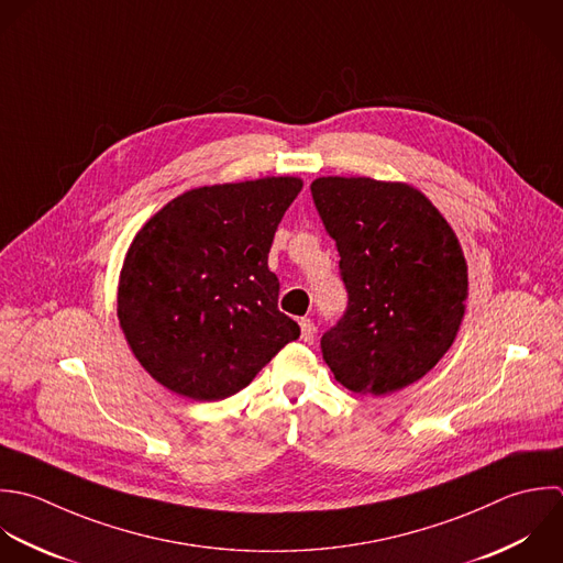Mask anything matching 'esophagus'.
<instances>
[{"mask_svg":"<svg viewBox=\"0 0 563 563\" xmlns=\"http://www.w3.org/2000/svg\"><path fill=\"white\" fill-rule=\"evenodd\" d=\"M300 331H302V340H305V342H313V340H316V333H318V329H316L313 320H309V318H302V320H300Z\"/></svg>","mask_w":563,"mask_h":563,"instance_id":"esophagus-1","label":"esophagus"}]
</instances>
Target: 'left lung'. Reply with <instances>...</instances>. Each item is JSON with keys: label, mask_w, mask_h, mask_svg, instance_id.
Listing matches in <instances>:
<instances>
[{"label": "left lung", "mask_w": 563, "mask_h": 563, "mask_svg": "<svg viewBox=\"0 0 563 563\" xmlns=\"http://www.w3.org/2000/svg\"><path fill=\"white\" fill-rule=\"evenodd\" d=\"M311 195L349 294L320 340L324 362L353 393L415 384L448 353L465 313L467 263L454 230L406 184L320 177Z\"/></svg>", "instance_id": "8db88e82"}]
</instances>
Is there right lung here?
Segmentation results:
<instances>
[{"instance_id":"1","label":"right lung","mask_w":563,"mask_h":563,"mask_svg":"<svg viewBox=\"0 0 563 563\" xmlns=\"http://www.w3.org/2000/svg\"><path fill=\"white\" fill-rule=\"evenodd\" d=\"M296 177L203 186L166 203L135 234L118 318L137 362L168 390L219 401L243 390L300 327L278 309L267 267Z\"/></svg>"}]
</instances>
